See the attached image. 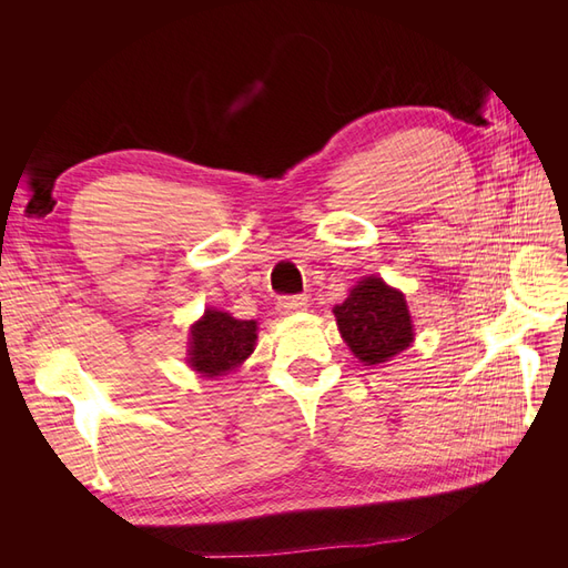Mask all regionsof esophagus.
Masks as SVG:
<instances>
[{
    "label": "esophagus",
    "mask_w": 568,
    "mask_h": 568,
    "mask_svg": "<svg viewBox=\"0 0 568 568\" xmlns=\"http://www.w3.org/2000/svg\"><path fill=\"white\" fill-rule=\"evenodd\" d=\"M277 307H280V313H284V315H294V313L305 311L307 298L305 296H284V298H280Z\"/></svg>",
    "instance_id": "esophagus-1"
}]
</instances>
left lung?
<instances>
[{"label":"left lung","instance_id":"left-lung-1","mask_svg":"<svg viewBox=\"0 0 568 568\" xmlns=\"http://www.w3.org/2000/svg\"><path fill=\"white\" fill-rule=\"evenodd\" d=\"M334 315L348 348L365 365L386 363L412 343L405 296L379 277L359 282L351 296L334 307Z\"/></svg>","mask_w":568,"mask_h":568}]
</instances>
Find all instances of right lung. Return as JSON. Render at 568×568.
<instances>
[{
    "label": "right lung",
    "mask_w": 568,
    "mask_h": 568,
    "mask_svg": "<svg viewBox=\"0 0 568 568\" xmlns=\"http://www.w3.org/2000/svg\"><path fill=\"white\" fill-rule=\"evenodd\" d=\"M257 324L253 320H234L227 313L205 311L192 326L189 365L205 376H220L253 353Z\"/></svg>",
    "instance_id": "obj_1"
}]
</instances>
